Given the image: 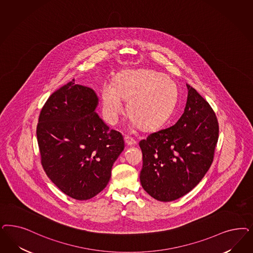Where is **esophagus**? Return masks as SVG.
Segmentation results:
<instances>
[{"label": "esophagus", "instance_id": "34e87169", "mask_svg": "<svg viewBox=\"0 0 253 253\" xmlns=\"http://www.w3.org/2000/svg\"><path fill=\"white\" fill-rule=\"evenodd\" d=\"M125 141H126V143L127 145H130V146L135 145V144L137 143L136 139H133L130 136H126V137H125Z\"/></svg>", "mask_w": 253, "mask_h": 253}]
</instances>
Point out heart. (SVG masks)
I'll return each mask as SVG.
<instances>
[{
    "instance_id": "heart-1",
    "label": "heart",
    "mask_w": 253,
    "mask_h": 253,
    "mask_svg": "<svg viewBox=\"0 0 253 253\" xmlns=\"http://www.w3.org/2000/svg\"><path fill=\"white\" fill-rule=\"evenodd\" d=\"M177 97V86L170 78L151 70L127 71L105 81L101 90L102 112L107 122H118L126 110L131 122L144 129L155 128L169 116Z\"/></svg>"
}]
</instances>
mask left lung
Here are the masks:
<instances>
[{"label": "left lung", "mask_w": 253, "mask_h": 253, "mask_svg": "<svg viewBox=\"0 0 253 253\" xmlns=\"http://www.w3.org/2000/svg\"><path fill=\"white\" fill-rule=\"evenodd\" d=\"M184 112L169 127L139 141L143 165L140 183L156 200L170 202L185 196L211 166L219 125L211 105L191 85Z\"/></svg>", "instance_id": "1"}]
</instances>
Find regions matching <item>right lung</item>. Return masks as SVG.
<instances>
[{
	"label": "right lung",
	"mask_w": 253,
	"mask_h": 253,
	"mask_svg": "<svg viewBox=\"0 0 253 253\" xmlns=\"http://www.w3.org/2000/svg\"><path fill=\"white\" fill-rule=\"evenodd\" d=\"M98 104L95 91L74 79L49 97L37 125L43 170L76 200L90 199L106 187L125 148L122 134L96 113Z\"/></svg>",
	"instance_id": "obj_1"
}]
</instances>
